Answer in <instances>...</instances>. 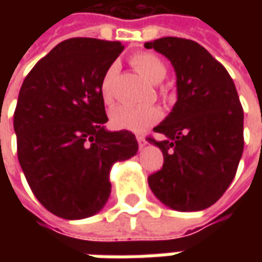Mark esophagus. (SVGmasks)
<instances>
[{
    "label": "esophagus",
    "instance_id": "obj_1",
    "mask_svg": "<svg viewBox=\"0 0 262 262\" xmlns=\"http://www.w3.org/2000/svg\"><path fill=\"white\" fill-rule=\"evenodd\" d=\"M137 143H139V147L143 148L146 144H147V142H146V139H144V136H140V135H137Z\"/></svg>",
    "mask_w": 262,
    "mask_h": 262
}]
</instances>
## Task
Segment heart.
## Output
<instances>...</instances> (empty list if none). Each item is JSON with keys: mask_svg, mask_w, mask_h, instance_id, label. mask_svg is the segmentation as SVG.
Wrapping results in <instances>:
<instances>
[{"mask_svg": "<svg viewBox=\"0 0 262 262\" xmlns=\"http://www.w3.org/2000/svg\"><path fill=\"white\" fill-rule=\"evenodd\" d=\"M132 64L151 84H160L167 75V66L159 56L150 52H139L132 56ZM118 74V64H111L101 80V95L103 102L112 101V84ZM161 109L154 105H119L111 112V123L116 129L144 132L161 119Z\"/></svg>", "mask_w": 262, "mask_h": 262, "instance_id": "b5f03b06", "label": "heart"}]
</instances>
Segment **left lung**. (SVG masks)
<instances>
[{
    "instance_id": "left-lung-1",
    "label": "left lung",
    "mask_w": 262,
    "mask_h": 262,
    "mask_svg": "<svg viewBox=\"0 0 262 262\" xmlns=\"http://www.w3.org/2000/svg\"><path fill=\"white\" fill-rule=\"evenodd\" d=\"M170 60L177 74V102L147 137L163 151V168L148 185L165 206L195 212L212 206L236 176L244 148L243 108L227 70L199 43L161 37L144 43Z\"/></svg>"
}]
</instances>
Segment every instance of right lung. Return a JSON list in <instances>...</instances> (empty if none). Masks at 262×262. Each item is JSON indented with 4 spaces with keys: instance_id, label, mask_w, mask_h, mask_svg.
<instances>
[{
    "instance_id": "1",
    "label": "right lung",
    "mask_w": 262,
    "mask_h": 262,
    "mask_svg": "<svg viewBox=\"0 0 262 262\" xmlns=\"http://www.w3.org/2000/svg\"><path fill=\"white\" fill-rule=\"evenodd\" d=\"M120 42L73 37L39 60L20 86L14 114L18 160L49 212L85 219L105 206L109 171L137 153L129 130L105 129L101 80Z\"/></svg>"
}]
</instances>
